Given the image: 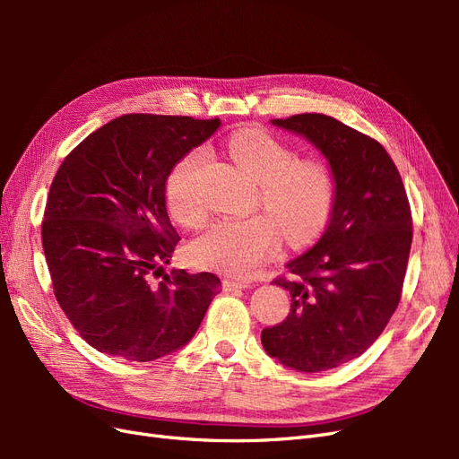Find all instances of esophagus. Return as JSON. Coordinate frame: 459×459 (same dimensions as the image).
<instances>
[{
	"label": "esophagus",
	"instance_id": "esophagus-1",
	"mask_svg": "<svg viewBox=\"0 0 459 459\" xmlns=\"http://www.w3.org/2000/svg\"><path fill=\"white\" fill-rule=\"evenodd\" d=\"M221 287H224L226 290H238V289L251 287V283L243 281V280H224V281H221Z\"/></svg>",
	"mask_w": 459,
	"mask_h": 459
}]
</instances>
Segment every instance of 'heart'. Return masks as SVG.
<instances>
[{"label": "heart", "instance_id": "heart-1", "mask_svg": "<svg viewBox=\"0 0 459 459\" xmlns=\"http://www.w3.org/2000/svg\"><path fill=\"white\" fill-rule=\"evenodd\" d=\"M228 151L241 170L258 179L256 203L273 214L256 212L248 218L218 220L191 243L189 255L203 268L253 275L277 253L281 228L293 245L308 243L322 233L335 204L337 178L325 160L299 159L293 147L258 128L235 132ZM206 160V149H193L166 178V206L187 228H199L208 216L199 193V174Z\"/></svg>", "mask_w": 459, "mask_h": 459}]
</instances>
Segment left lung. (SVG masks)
Here are the masks:
<instances>
[{
	"instance_id": "1",
	"label": "left lung",
	"mask_w": 459,
	"mask_h": 459,
	"mask_svg": "<svg viewBox=\"0 0 459 459\" xmlns=\"http://www.w3.org/2000/svg\"><path fill=\"white\" fill-rule=\"evenodd\" d=\"M312 142L337 178L325 233L275 277L289 290L281 324L262 346L297 371H324L364 354L393 317L411 247V211L396 164L373 137L341 120L304 113L272 120Z\"/></svg>"
}]
</instances>
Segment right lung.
Instances as JSON below:
<instances>
[{"mask_svg":"<svg viewBox=\"0 0 459 459\" xmlns=\"http://www.w3.org/2000/svg\"><path fill=\"white\" fill-rule=\"evenodd\" d=\"M220 118L122 115L78 143L53 178L41 243L53 293L100 352L151 362L184 346L220 290L211 272L162 273L179 235L166 212L174 164Z\"/></svg>","mask_w":459,"mask_h":459,"instance_id":"add662e5","label":"right lung"}]
</instances>
